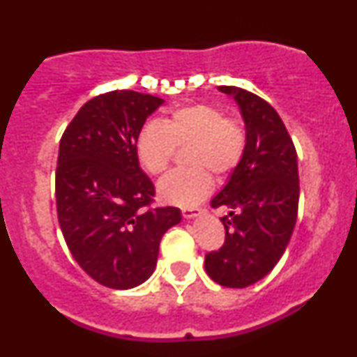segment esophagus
Listing matches in <instances>:
<instances>
[{"instance_id":"1","label":"esophagus","mask_w":357,"mask_h":357,"mask_svg":"<svg viewBox=\"0 0 357 357\" xmlns=\"http://www.w3.org/2000/svg\"><path fill=\"white\" fill-rule=\"evenodd\" d=\"M181 213L184 218L190 220V218H195V216H198L199 213H202V210H199V208H184Z\"/></svg>"}]
</instances>
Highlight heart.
Here are the masks:
<instances>
[{
	"label": "heart",
	"mask_w": 357,
	"mask_h": 357,
	"mask_svg": "<svg viewBox=\"0 0 357 357\" xmlns=\"http://www.w3.org/2000/svg\"><path fill=\"white\" fill-rule=\"evenodd\" d=\"M191 146L186 161L191 167L166 176L158 186L159 198L176 206H192L213 190L211 171L225 176L236 167L247 146L245 127L225 117L218 107L191 104L174 109L162 122H146L136 137V154L149 174L169 167L176 147Z\"/></svg>",
	"instance_id": "b5f03b06"
}]
</instances>
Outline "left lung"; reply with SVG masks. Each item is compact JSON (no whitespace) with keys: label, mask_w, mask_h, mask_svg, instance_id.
<instances>
[{"label":"left lung","mask_w":357,"mask_h":357,"mask_svg":"<svg viewBox=\"0 0 357 357\" xmlns=\"http://www.w3.org/2000/svg\"><path fill=\"white\" fill-rule=\"evenodd\" d=\"M238 104L247 132L240 162L215 198L228 208L223 247L206 253L204 268L216 284L243 289L264 278L284 255L298 210L297 153L277 110L255 93L221 85Z\"/></svg>","instance_id":"left-lung-1"}]
</instances>
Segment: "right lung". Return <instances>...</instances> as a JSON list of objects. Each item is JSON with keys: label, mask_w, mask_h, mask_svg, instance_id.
<instances>
[{"label": "right lung", "mask_w": 357, "mask_h": 357, "mask_svg": "<svg viewBox=\"0 0 357 357\" xmlns=\"http://www.w3.org/2000/svg\"><path fill=\"white\" fill-rule=\"evenodd\" d=\"M162 99L112 90L82 105L60 139L59 223L77 264L99 284L126 290L153 275L178 208H149L154 184L139 166L136 137Z\"/></svg>", "instance_id": "1"}]
</instances>
